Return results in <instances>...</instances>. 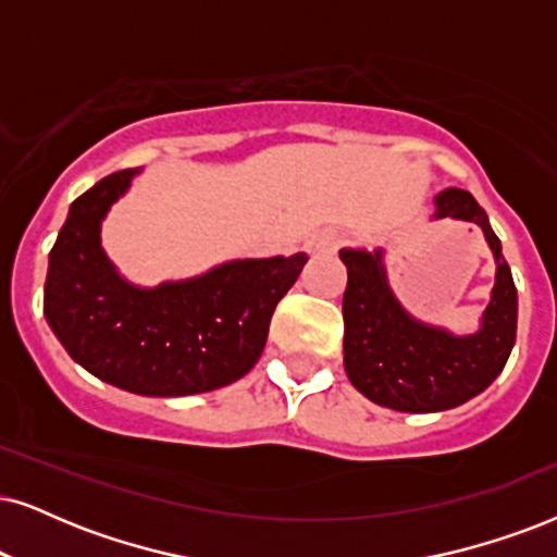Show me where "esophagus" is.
I'll use <instances>...</instances> for the list:
<instances>
[{
    "instance_id": "34e87169",
    "label": "esophagus",
    "mask_w": 557,
    "mask_h": 557,
    "mask_svg": "<svg viewBox=\"0 0 557 557\" xmlns=\"http://www.w3.org/2000/svg\"><path fill=\"white\" fill-rule=\"evenodd\" d=\"M336 246H339V236H336L334 231H321V234L308 238L306 251L311 257H319V255H331V251H336Z\"/></svg>"
}]
</instances>
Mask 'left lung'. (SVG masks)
Here are the masks:
<instances>
[{"label": "left lung", "instance_id": "left-lung-1", "mask_svg": "<svg viewBox=\"0 0 557 557\" xmlns=\"http://www.w3.org/2000/svg\"><path fill=\"white\" fill-rule=\"evenodd\" d=\"M434 218H460L483 228L496 259V285L475 334L455 336L411 319L385 280L383 251L342 249L344 368L357 391L393 411L429 413L466 404L504 370L517 339V287L488 215L466 189L434 197Z\"/></svg>", "mask_w": 557, "mask_h": 557}]
</instances>
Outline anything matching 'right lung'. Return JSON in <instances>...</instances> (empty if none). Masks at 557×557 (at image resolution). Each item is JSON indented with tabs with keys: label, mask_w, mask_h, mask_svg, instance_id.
<instances>
[{
	"label": "right lung",
	"mask_w": 557,
	"mask_h": 557,
	"mask_svg": "<svg viewBox=\"0 0 557 557\" xmlns=\"http://www.w3.org/2000/svg\"><path fill=\"white\" fill-rule=\"evenodd\" d=\"M136 174H110L69 208L48 255V326L74 362L115 388L159 398L223 388L262 357L274 308L308 257L236 259L180 283L131 285L104 255L100 226Z\"/></svg>",
	"instance_id": "obj_1"
}]
</instances>
